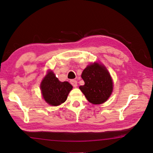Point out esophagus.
I'll use <instances>...</instances> for the list:
<instances>
[{
  "label": "esophagus",
  "mask_w": 153,
  "mask_h": 153,
  "mask_svg": "<svg viewBox=\"0 0 153 153\" xmlns=\"http://www.w3.org/2000/svg\"><path fill=\"white\" fill-rule=\"evenodd\" d=\"M70 83L74 87H76L77 86V82L76 80H74V79L70 80Z\"/></svg>",
  "instance_id": "obj_1"
}]
</instances>
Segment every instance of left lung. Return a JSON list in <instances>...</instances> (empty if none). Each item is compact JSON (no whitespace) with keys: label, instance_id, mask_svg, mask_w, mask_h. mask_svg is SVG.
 <instances>
[{"label":"left lung","instance_id":"left-lung-1","mask_svg":"<svg viewBox=\"0 0 153 153\" xmlns=\"http://www.w3.org/2000/svg\"><path fill=\"white\" fill-rule=\"evenodd\" d=\"M85 85L79 88L86 98L92 104L106 101L113 90L111 77L104 66L97 62L88 65L81 74Z\"/></svg>","mask_w":153,"mask_h":153}]
</instances>
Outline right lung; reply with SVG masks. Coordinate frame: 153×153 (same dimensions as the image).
<instances>
[{
  "label": "right lung",
  "instance_id": "obj_1",
  "mask_svg": "<svg viewBox=\"0 0 153 153\" xmlns=\"http://www.w3.org/2000/svg\"><path fill=\"white\" fill-rule=\"evenodd\" d=\"M43 98L52 106H57L64 103L67 99L72 86L68 82H61L53 72L49 71L41 84Z\"/></svg>",
  "mask_w": 153,
  "mask_h": 153
}]
</instances>
